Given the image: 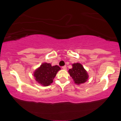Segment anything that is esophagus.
<instances>
[{
  "label": "esophagus",
  "mask_w": 121,
  "mask_h": 121,
  "mask_svg": "<svg viewBox=\"0 0 121 121\" xmlns=\"http://www.w3.org/2000/svg\"><path fill=\"white\" fill-rule=\"evenodd\" d=\"M62 68L63 69H64V70H66V66H62Z\"/></svg>",
  "instance_id": "1"
}]
</instances>
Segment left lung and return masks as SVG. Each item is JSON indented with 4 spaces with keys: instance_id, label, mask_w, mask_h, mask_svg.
<instances>
[{
    "instance_id": "left-lung-1",
    "label": "left lung",
    "mask_w": 121,
    "mask_h": 121,
    "mask_svg": "<svg viewBox=\"0 0 121 121\" xmlns=\"http://www.w3.org/2000/svg\"><path fill=\"white\" fill-rule=\"evenodd\" d=\"M68 72L70 77H72L74 83L80 85L87 81L89 75L86 70L84 69L80 63H74L72 64V68L69 69Z\"/></svg>"
}]
</instances>
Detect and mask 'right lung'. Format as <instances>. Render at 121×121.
I'll list each match as a JSON object with an SVG mask.
<instances>
[{"label": "right lung", "instance_id": "obj_1", "mask_svg": "<svg viewBox=\"0 0 121 121\" xmlns=\"http://www.w3.org/2000/svg\"><path fill=\"white\" fill-rule=\"evenodd\" d=\"M60 69L57 65L52 66L51 64L44 62L35 70L34 76L39 84L47 86L53 82V80Z\"/></svg>", "mask_w": 121, "mask_h": 121}]
</instances>
